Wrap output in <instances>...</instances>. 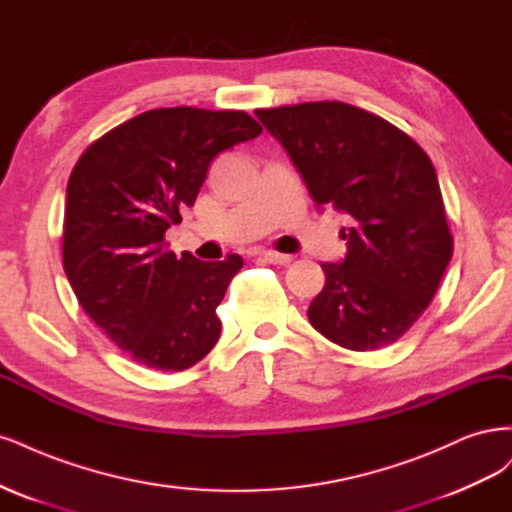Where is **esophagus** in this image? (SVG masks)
Segmentation results:
<instances>
[{
  "mask_svg": "<svg viewBox=\"0 0 512 512\" xmlns=\"http://www.w3.org/2000/svg\"><path fill=\"white\" fill-rule=\"evenodd\" d=\"M263 259H266L268 263H274V266H287V263H291V255H285V253H276V251H266L263 253Z\"/></svg>",
  "mask_w": 512,
  "mask_h": 512,
  "instance_id": "34e87169",
  "label": "esophagus"
}]
</instances>
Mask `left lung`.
Here are the masks:
<instances>
[{
    "instance_id": "1",
    "label": "left lung",
    "mask_w": 512,
    "mask_h": 512,
    "mask_svg": "<svg viewBox=\"0 0 512 512\" xmlns=\"http://www.w3.org/2000/svg\"><path fill=\"white\" fill-rule=\"evenodd\" d=\"M285 146L312 200L351 214L346 257L323 263L312 327L351 351L402 338L430 306L453 236L430 157L402 129L342 102L255 110Z\"/></svg>"
}]
</instances>
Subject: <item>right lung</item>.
<instances>
[{"mask_svg":"<svg viewBox=\"0 0 512 512\" xmlns=\"http://www.w3.org/2000/svg\"><path fill=\"white\" fill-rule=\"evenodd\" d=\"M259 134L242 110L157 108L110 129L74 166L63 270L93 323L136 364L180 372L217 344V306L244 261L176 257L166 232L193 206L210 161Z\"/></svg>","mask_w":512,"mask_h":512,"instance_id":"obj_1","label":"right lung"}]
</instances>
